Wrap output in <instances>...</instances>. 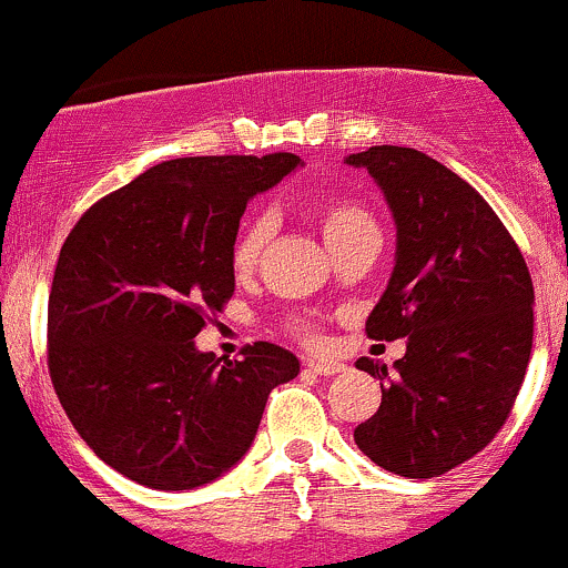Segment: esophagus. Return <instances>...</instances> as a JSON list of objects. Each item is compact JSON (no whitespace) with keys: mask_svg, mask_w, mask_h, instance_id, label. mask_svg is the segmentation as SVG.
Returning a JSON list of instances; mask_svg holds the SVG:
<instances>
[{"mask_svg":"<svg viewBox=\"0 0 568 568\" xmlns=\"http://www.w3.org/2000/svg\"><path fill=\"white\" fill-rule=\"evenodd\" d=\"M306 369H308V373L323 375V378H328V375L342 373V369H345V364H339V362H323V358H308Z\"/></svg>","mask_w":568,"mask_h":568,"instance_id":"1","label":"esophagus"}]
</instances>
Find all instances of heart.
<instances>
[{"label":"heart","mask_w":568,"mask_h":568,"mask_svg":"<svg viewBox=\"0 0 568 568\" xmlns=\"http://www.w3.org/2000/svg\"><path fill=\"white\" fill-rule=\"evenodd\" d=\"M312 221L317 223V229L323 232L325 243L331 251H339L342 245L351 243L356 234H362L364 229H375L373 217L364 210L362 204L347 199H325L308 210ZM267 237H271V223L267 217H254V221L245 223L240 229L237 240L232 245V267L237 276H248L256 265H260V256L265 251ZM286 328L295 336H301L303 342H317V323L314 320H290Z\"/></svg>","instance_id":"heart-1"}]
</instances>
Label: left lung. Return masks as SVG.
I'll return each instance as SVG.
<instances>
[{"label": "left lung", "instance_id": "obj_1", "mask_svg": "<svg viewBox=\"0 0 568 568\" xmlns=\"http://www.w3.org/2000/svg\"><path fill=\"white\" fill-rule=\"evenodd\" d=\"M384 190L395 271L367 317L369 339L406 336V356H362L381 406L353 430L358 450L400 477H439L497 436L532 347V282L519 245L473 184L403 145L347 156Z\"/></svg>", "mask_w": 568, "mask_h": 568}]
</instances>
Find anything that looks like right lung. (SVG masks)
Listing matches in <instances>:
<instances>
[{
	"label": "right lung",
	"mask_w": 568,
	"mask_h": 568,
	"mask_svg": "<svg viewBox=\"0 0 568 568\" xmlns=\"http://www.w3.org/2000/svg\"><path fill=\"white\" fill-rule=\"evenodd\" d=\"M295 154L182 156L95 201L60 248L49 292V375L88 447L162 491L204 486L254 445L267 395L301 364L271 342L240 358L195 336L234 295L245 204Z\"/></svg>",
	"instance_id": "add662e5"
}]
</instances>
